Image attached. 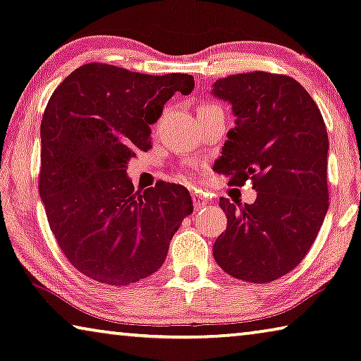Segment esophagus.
I'll return each mask as SVG.
<instances>
[{
	"mask_svg": "<svg viewBox=\"0 0 361 361\" xmlns=\"http://www.w3.org/2000/svg\"><path fill=\"white\" fill-rule=\"evenodd\" d=\"M192 205H194V209L199 210V209L207 207V205H209V201L202 196V194H199V192H192Z\"/></svg>",
	"mask_w": 361,
	"mask_h": 361,
	"instance_id": "34e87169",
	"label": "esophagus"
}]
</instances>
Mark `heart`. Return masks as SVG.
Returning <instances> with one entry per match:
<instances>
[{"label":"heart","mask_w":361,"mask_h":361,"mask_svg":"<svg viewBox=\"0 0 361 361\" xmlns=\"http://www.w3.org/2000/svg\"><path fill=\"white\" fill-rule=\"evenodd\" d=\"M212 107H216V106H210V104H202V106H199V109H197V112L207 111V109H212ZM183 178H188V176H186V175H183Z\"/></svg>","instance_id":"1"}]
</instances>
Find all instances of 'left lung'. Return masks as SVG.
<instances>
[{
  "label": "left lung",
  "mask_w": 361,
  "mask_h": 361,
  "mask_svg": "<svg viewBox=\"0 0 361 361\" xmlns=\"http://www.w3.org/2000/svg\"><path fill=\"white\" fill-rule=\"evenodd\" d=\"M212 94L231 104L236 127L228 131L219 173L230 185L252 181V204L221 197L226 231L214 257L230 276L270 283L295 268L310 250L329 207L328 131L302 85L268 72L219 78Z\"/></svg>",
  "instance_id": "obj_1"
}]
</instances>
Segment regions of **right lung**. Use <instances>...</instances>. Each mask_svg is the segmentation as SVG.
<instances>
[{"mask_svg":"<svg viewBox=\"0 0 361 361\" xmlns=\"http://www.w3.org/2000/svg\"><path fill=\"white\" fill-rule=\"evenodd\" d=\"M188 73L146 75L91 62L64 78L44 109L39 196L67 260L88 278L128 286L157 271L192 201L159 181L136 191L127 165L151 147V127Z\"/></svg>","mask_w":361,"mask_h":361,"instance_id":"add662e5","label":"right lung"}]
</instances>
